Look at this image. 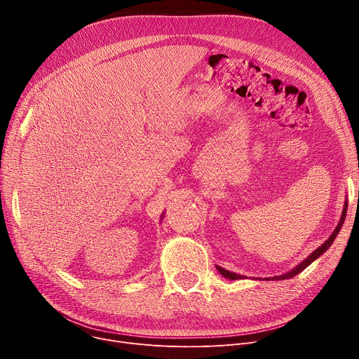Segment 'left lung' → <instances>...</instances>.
Listing matches in <instances>:
<instances>
[{
    "label": "left lung",
    "instance_id": "8db88e82",
    "mask_svg": "<svg viewBox=\"0 0 359 359\" xmlns=\"http://www.w3.org/2000/svg\"><path fill=\"white\" fill-rule=\"evenodd\" d=\"M346 211H348V202L345 201V203H344V211H342V215H341V221H339V224L336 225V229L333 230V233H332V236L322 244V246H320L318 249H316L307 259H304L303 262L299 263V265H297L294 269H291L290 272H287V273H282V275H278V276H273V278H266V279H272V280H282V279H290V278H292V276H295V275H298L301 271H304L307 266H310L311 263L317 259V257H320L322 256L330 246H332V243L334 241V238H336V236L339 234V231H341V229H342V225H344V221H345V218H346ZM217 271L224 276V278H227V279H231V280H236V279H243L244 276L243 275H238V273H236V272H230V271H227V269H224V268H221V266H217Z\"/></svg>",
    "mask_w": 359,
    "mask_h": 359
}]
</instances>
